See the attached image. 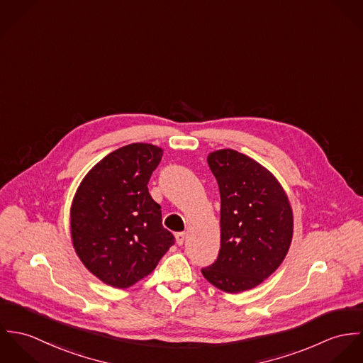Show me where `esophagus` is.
<instances>
[{
  "mask_svg": "<svg viewBox=\"0 0 363 363\" xmlns=\"http://www.w3.org/2000/svg\"><path fill=\"white\" fill-rule=\"evenodd\" d=\"M184 240H186V233H184V232L176 233V243H177L179 246H182V245L184 243Z\"/></svg>",
  "mask_w": 363,
  "mask_h": 363,
  "instance_id": "esophagus-1",
  "label": "esophagus"
}]
</instances>
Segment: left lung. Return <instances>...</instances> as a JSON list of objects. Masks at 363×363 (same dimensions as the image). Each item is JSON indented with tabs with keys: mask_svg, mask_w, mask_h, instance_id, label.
I'll return each instance as SVG.
<instances>
[{
	"mask_svg": "<svg viewBox=\"0 0 363 363\" xmlns=\"http://www.w3.org/2000/svg\"><path fill=\"white\" fill-rule=\"evenodd\" d=\"M207 160L220 194V249L201 272L218 289L239 294L259 285L285 259L292 208L275 176L255 159L219 150Z\"/></svg>",
	"mask_w": 363,
	"mask_h": 363,
	"instance_id": "obj_1",
	"label": "left lung"
}]
</instances>
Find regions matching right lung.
Segmentation results:
<instances>
[{
	"instance_id": "add662e5",
	"label": "right lung",
	"mask_w": 363,
	"mask_h": 363,
	"mask_svg": "<svg viewBox=\"0 0 363 363\" xmlns=\"http://www.w3.org/2000/svg\"><path fill=\"white\" fill-rule=\"evenodd\" d=\"M162 148L135 143L104 156L81 182L71 206V238L84 265L104 284L128 288L150 275L174 245L148 182Z\"/></svg>"
}]
</instances>
